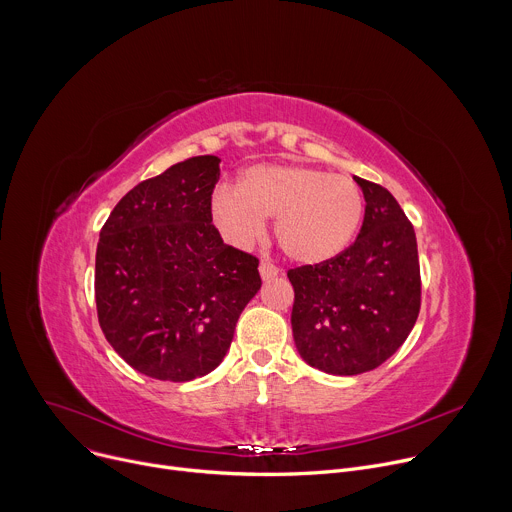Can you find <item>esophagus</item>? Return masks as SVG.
Segmentation results:
<instances>
[{
	"label": "esophagus",
	"instance_id": "1",
	"mask_svg": "<svg viewBox=\"0 0 512 512\" xmlns=\"http://www.w3.org/2000/svg\"><path fill=\"white\" fill-rule=\"evenodd\" d=\"M259 273H261V277H263V279H271V277L279 275V267H275V265H273V263H269V261H261V265H259Z\"/></svg>",
	"mask_w": 512,
	"mask_h": 512
}]
</instances>
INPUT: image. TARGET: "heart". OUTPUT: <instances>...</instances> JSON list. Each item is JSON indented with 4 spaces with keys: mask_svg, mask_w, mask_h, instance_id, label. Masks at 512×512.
I'll return each mask as SVG.
<instances>
[{
    "mask_svg": "<svg viewBox=\"0 0 512 512\" xmlns=\"http://www.w3.org/2000/svg\"><path fill=\"white\" fill-rule=\"evenodd\" d=\"M364 202L358 186L318 168L263 164L243 174L241 186L221 184L210 196V218L221 237L247 249L261 241L275 216V239L298 263L336 257L358 231Z\"/></svg>",
    "mask_w": 512,
    "mask_h": 512,
    "instance_id": "1",
    "label": "heart"
}]
</instances>
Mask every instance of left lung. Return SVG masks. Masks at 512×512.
Wrapping results in <instances>:
<instances>
[{
    "mask_svg": "<svg viewBox=\"0 0 512 512\" xmlns=\"http://www.w3.org/2000/svg\"><path fill=\"white\" fill-rule=\"evenodd\" d=\"M354 180L367 202L356 241L328 261L287 271L298 352L330 375L381 367L407 340L421 308L411 221L385 186Z\"/></svg>",
    "mask_w": 512,
    "mask_h": 512,
    "instance_id": "8db88e82",
    "label": "left lung"
}]
</instances>
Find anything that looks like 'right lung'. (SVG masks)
<instances>
[{
    "instance_id": "add662e5",
    "label": "right lung",
    "mask_w": 512,
    "mask_h": 512,
    "mask_svg": "<svg viewBox=\"0 0 512 512\" xmlns=\"http://www.w3.org/2000/svg\"><path fill=\"white\" fill-rule=\"evenodd\" d=\"M221 160L196 156L131 188L95 259L101 330L141 375L186 383L223 362L261 287L259 259L225 245L210 218Z\"/></svg>"
}]
</instances>
